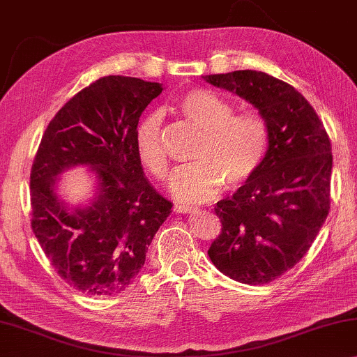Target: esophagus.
I'll list each match as a JSON object with an SVG mask.
<instances>
[{
    "label": "esophagus",
    "instance_id": "34e87169",
    "mask_svg": "<svg viewBox=\"0 0 357 357\" xmlns=\"http://www.w3.org/2000/svg\"><path fill=\"white\" fill-rule=\"evenodd\" d=\"M174 211L176 213H183V214H185V213H190L192 209H195V206H192V205H179V203H176V205H174Z\"/></svg>",
    "mask_w": 357,
    "mask_h": 357
}]
</instances>
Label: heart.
I'll return each instance as SVG.
<instances>
[{
    "label": "heart",
    "instance_id": "1",
    "mask_svg": "<svg viewBox=\"0 0 357 357\" xmlns=\"http://www.w3.org/2000/svg\"><path fill=\"white\" fill-rule=\"evenodd\" d=\"M178 111L200 128L203 137L194 151V162L174 174L172 190L179 200L205 202L222 188H238L262 165L270 144V128L257 111L234 112L229 100L206 89L181 95ZM135 146L139 160L158 181L169 176V158L163 144V116L151 111L141 119Z\"/></svg>",
    "mask_w": 357,
    "mask_h": 357
}]
</instances>
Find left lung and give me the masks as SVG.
<instances>
[{
	"instance_id": "8db88e82",
	"label": "left lung",
	"mask_w": 357,
	"mask_h": 357,
	"mask_svg": "<svg viewBox=\"0 0 357 357\" xmlns=\"http://www.w3.org/2000/svg\"><path fill=\"white\" fill-rule=\"evenodd\" d=\"M257 107L270 128L262 165L214 206L222 229L208 256L229 278L267 284L313 245L331 209L332 144L301 92L262 71L206 76Z\"/></svg>"
}]
</instances>
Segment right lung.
Instances as JSON below:
<instances>
[{"mask_svg": "<svg viewBox=\"0 0 357 357\" xmlns=\"http://www.w3.org/2000/svg\"><path fill=\"white\" fill-rule=\"evenodd\" d=\"M158 82L105 76L77 92L49 122L31 165V229L65 282L90 297L133 282L172 203L144 178L135 133ZM89 165L99 194L68 212L54 194L65 169Z\"/></svg>", "mask_w": 357, "mask_h": 357, "instance_id": "right-lung-1", "label": "right lung"}]
</instances>
